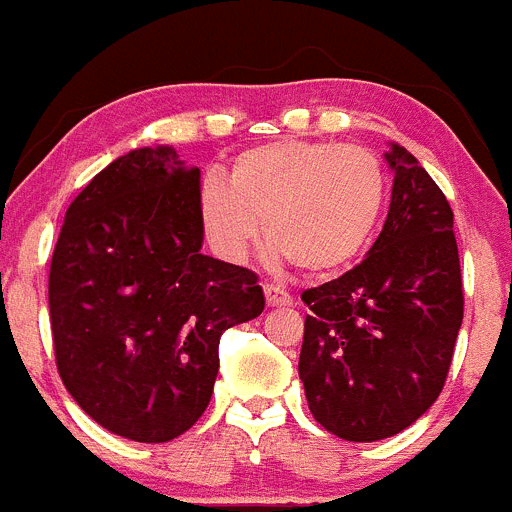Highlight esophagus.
I'll list each match as a JSON object with an SVG mask.
<instances>
[{"mask_svg":"<svg viewBox=\"0 0 512 512\" xmlns=\"http://www.w3.org/2000/svg\"><path fill=\"white\" fill-rule=\"evenodd\" d=\"M263 296H266L268 306H291L293 296L288 291H283L281 286H273V283H266L263 286Z\"/></svg>","mask_w":512,"mask_h":512,"instance_id":"34e87169","label":"esophagus"}]
</instances>
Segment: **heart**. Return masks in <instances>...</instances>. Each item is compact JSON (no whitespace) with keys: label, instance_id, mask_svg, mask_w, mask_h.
Returning <instances> with one entry per match:
<instances>
[{"label":"heart","instance_id":"heart-1","mask_svg":"<svg viewBox=\"0 0 512 512\" xmlns=\"http://www.w3.org/2000/svg\"><path fill=\"white\" fill-rule=\"evenodd\" d=\"M386 194V169L371 149L283 139L241 151L229 181L206 176L199 214L229 261H244L266 229L273 261L333 273L371 244Z\"/></svg>","mask_w":512,"mask_h":512}]
</instances>
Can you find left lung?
Segmentation results:
<instances>
[{
    "label": "left lung",
    "mask_w": 512,
    "mask_h": 512,
    "mask_svg": "<svg viewBox=\"0 0 512 512\" xmlns=\"http://www.w3.org/2000/svg\"><path fill=\"white\" fill-rule=\"evenodd\" d=\"M388 219L341 278L303 291L298 376L328 433L353 443L391 438L443 391L463 323L453 211L411 151L393 141Z\"/></svg>",
    "instance_id": "obj_1"
}]
</instances>
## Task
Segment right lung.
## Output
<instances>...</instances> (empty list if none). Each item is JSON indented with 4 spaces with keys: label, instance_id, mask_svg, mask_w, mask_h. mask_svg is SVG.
<instances>
[{
    "label": "right lung",
    "instance_id": "right-lung-1",
    "mask_svg": "<svg viewBox=\"0 0 512 512\" xmlns=\"http://www.w3.org/2000/svg\"><path fill=\"white\" fill-rule=\"evenodd\" d=\"M199 191L174 149H131L72 201L52 256L59 376L86 416L136 443L199 421L221 333L266 306L254 271L201 254Z\"/></svg>",
    "mask_w": 512,
    "mask_h": 512
}]
</instances>
